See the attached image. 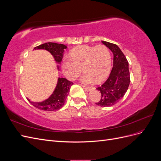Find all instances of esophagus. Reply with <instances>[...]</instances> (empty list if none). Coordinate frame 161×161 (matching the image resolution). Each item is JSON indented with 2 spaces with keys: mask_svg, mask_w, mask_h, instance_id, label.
Listing matches in <instances>:
<instances>
[{
  "mask_svg": "<svg viewBox=\"0 0 161 161\" xmlns=\"http://www.w3.org/2000/svg\"><path fill=\"white\" fill-rule=\"evenodd\" d=\"M81 86H82V88H83L86 91H90L91 90V87H89V86H86L83 85H81Z\"/></svg>",
  "mask_w": 161,
  "mask_h": 161,
  "instance_id": "esophagus-1",
  "label": "esophagus"
}]
</instances>
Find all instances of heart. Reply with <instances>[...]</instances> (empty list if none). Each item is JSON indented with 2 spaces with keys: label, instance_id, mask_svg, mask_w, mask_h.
Masks as SVG:
<instances>
[{
  "label": "heart",
  "instance_id": "b5f03b06",
  "mask_svg": "<svg viewBox=\"0 0 161 161\" xmlns=\"http://www.w3.org/2000/svg\"><path fill=\"white\" fill-rule=\"evenodd\" d=\"M111 55L108 48L103 45L97 46H80L70 52V57H65L62 69L69 79L76 78L82 67L84 72L82 81L89 84L94 80L102 81L111 69Z\"/></svg>",
  "mask_w": 161,
  "mask_h": 161
}]
</instances>
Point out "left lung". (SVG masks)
<instances>
[{"label": "left lung", "mask_w": 161, "mask_h": 161, "mask_svg": "<svg viewBox=\"0 0 161 161\" xmlns=\"http://www.w3.org/2000/svg\"><path fill=\"white\" fill-rule=\"evenodd\" d=\"M114 54V65L108 79L97 88L101 93V99L95 103L100 107H110L122 98L130 82L128 62L119 47L108 42L101 41Z\"/></svg>", "instance_id": "left-lung-1"}]
</instances>
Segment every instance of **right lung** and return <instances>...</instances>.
I'll list each match as a JSON object with an SVG mask.
<instances>
[{
	"label": "right lung",
	"instance_id": "add662e5",
	"mask_svg": "<svg viewBox=\"0 0 161 161\" xmlns=\"http://www.w3.org/2000/svg\"><path fill=\"white\" fill-rule=\"evenodd\" d=\"M67 46L60 43L47 42L43 44L34 47L33 50H46L49 52L54 58L55 61L58 64H60L64 55V50ZM58 69L59 67L58 66ZM73 85V82L68 80L64 78H58L57 85L52 94L49 98L42 102H33L30 99V103L39 109L43 111H53L62 108L64 105L66 97L70 92V89Z\"/></svg>",
	"mask_w": 161,
	"mask_h": 161
}]
</instances>
